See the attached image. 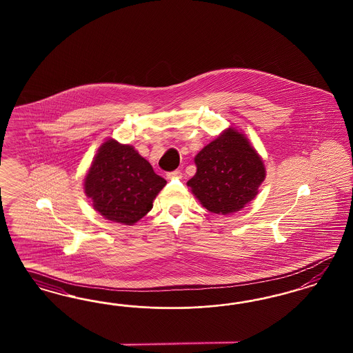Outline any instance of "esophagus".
<instances>
[{"label": "esophagus", "mask_w": 353, "mask_h": 353, "mask_svg": "<svg viewBox=\"0 0 353 353\" xmlns=\"http://www.w3.org/2000/svg\"><path fill=\"white\" fill-rule=\"evenodd\" d=\"M167 177H168V179H180V177H182V172L180 171V170L168 172V173H167Z\"/></svg>", "instance_id": "1"}]
</instances>
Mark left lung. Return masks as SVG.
Listing matches in <instances>:
<instances>
[{
  "label": "left lung",
  "instance_id": "obj_1",
  "mask_svg": "<svg viewBox=\"0 0 353 353\" xmlns=\"http://www.w3.org/2000/svg\"><path fill=\"white\" fill-rule=\"evenodd\" d=\"M196 173L188 186L210 212L241 211L256 196L265 179L261 158L248 139L234 129L207 145L196 157Z\"/></svg>",
  "mask_w": 353,
  "mask_h": 353
}]
</instances>
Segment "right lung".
<instances>
[{
    "mask_svg": "<svg viewBox=\"0 0 353 353\" xmlns=\"http://www.w3.org/2000/svg\"><path fill=\"white\" fill-rule=\"evenodd\" d=\"M165 183L132 146L108 139L98 150L84 188L94 210L105 219L133 225L152 208Z\"/></svg>",
    "mask_w": 353,
    "mask_h": 353,
    "instance_id": "1",
    "label": "right lung"
}]
</instances>
